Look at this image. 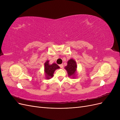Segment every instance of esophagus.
I'll return each mask as SVG.
<instances>
[{
  "mask_svg": "<svg viewBox=\"0 0 120 120\" xmlns=\"http://www.w3.org/2000/svg\"><path fill=\"white\" fill-rule=\"evenodd\" d=\"M59 66H60V68H63V67H64V65L63 64H60L59 65Z\"/></svg>",
  "mask_w": 120,
  "mask_h": 120,
  "instance_id": "1",
  "label": "esophagus"
}]
</instances>
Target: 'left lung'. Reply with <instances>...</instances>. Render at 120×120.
<instances>
[{
  "instance_id": "obj_1",
  "label": "left lung",
  "mask_w": 120,
  "mask_h": 120,
  "mask_svg": "<svg viewBox=\"0 0 120 120\" xmlns=\"http://www.w3.org/2000/svg\"><path fill=\"white\" fill-rule=\"evenodd\" d=\"M77 65L75 60L73 59H70L68 61V64L64 68L68 72V76L72 78H75V73L77 72Z\"/></svg>"
}]
</instances>
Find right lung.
Masks as SVG:
<instances>
[{
    "label": "right lung",
    "mask_w": 120,
    "mask_h": 120,
    "mask_svg": "<svg viewBox=\"0 0 120 120\" xmlns=\"http://www.w3.org/2000/svg\"><path fill=\"white\" fill-rule=\"evenodd\" d=\"M60 67L55 63L49 64V60L46 61L45 63V72L46 79H49L53 77L54 72L57 69L59 68Z\"/></svg>",
    "instance_id": "1"
}]
</instances>
